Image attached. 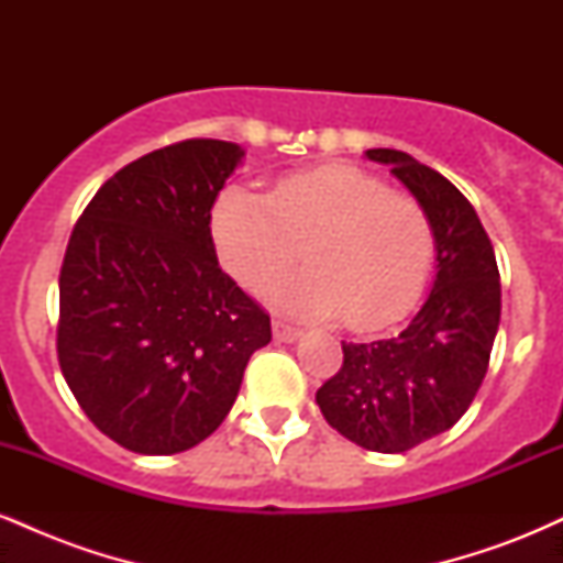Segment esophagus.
Segmentation results:
<instances>
[{"instance_id":"34e87169","label":"esophagus","mask_w":563,"mask_h":563,"mask_svg":"<svg viewBox=\"0 0 563 563\" xmlns=\"http://www.w3.org/2000/svg\"><path fill=\"white\" fill-rule=\"evenodd\" d=\"M273 333L277 341H283V344H294V341L301 335L299 328L288 325V322H283V320H273Z\"/></svg>"}]
</instances>
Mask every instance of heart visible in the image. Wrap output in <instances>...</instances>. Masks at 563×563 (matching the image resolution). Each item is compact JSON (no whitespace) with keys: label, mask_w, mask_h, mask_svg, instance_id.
<instances>
[{"label":"heart","mask_w":563,"mask_h":563,"mask_svg":"<svg viewBox=\"0 0 563 563\" xmlns=\"http://www.w3.org/2000/svg\"><path fill=\"white\" fill-rule=\"evenodd\" d=\"M219 260L238 283L267 288L299 260L307 269L269 290L296 318H344L354 331L399 320L418 301L434 232L412 198L357 166L328 164L283 177L273 192L232 185L211 211Z\"/></svg>","instance_id":"heart-1"}]
</instances>
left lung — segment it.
<instances>
[{"label":"left lung","mask_w":563,"mask_h":563,"mask_svg":"<svg viewBox=\"0 0 563 563\" xmlns=\"http://www.w3.org/2000/svg\"><path fill=\"white\" fill-rule=\"evenodd\" d=\"M389 166L434 232L429 299L394 339L344 344V365L318 389L325 421L373 452H405L444 434L479 391L500 325V273L474 206L442 174L391 147L365 151Z\"/></svg>","instance_id":"left-lung-1"}]
</instances>
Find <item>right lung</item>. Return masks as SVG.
<instances>
[{"instance_id":"right-lung-1","label":"right lung","mask_w":563,"mask_h":563,"mask_svg":"<svg viewBox=\"0 0 563 563\" xmlns=\"http://www.w3.org/2000/svg\"><path fill=\"white\" fill-rule=\"evenodd\" d=\"M245 151L185 140L115 172L60 269L57 360L76 402L140 455H174L228 418L269 318L219 269L211 209Z\"/></svg>"}]
</instances>
